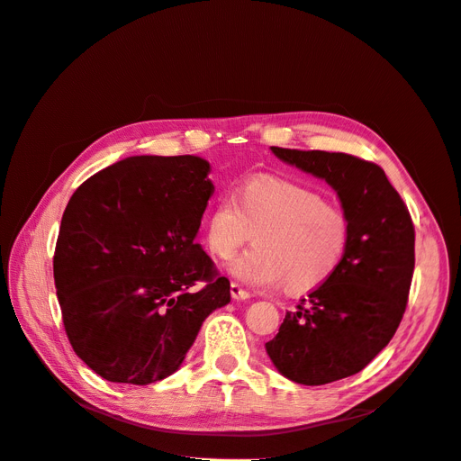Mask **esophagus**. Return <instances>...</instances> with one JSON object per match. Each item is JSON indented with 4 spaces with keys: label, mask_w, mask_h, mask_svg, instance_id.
<instances>
[{
    "label": "esophagus",
    "mask_w": 461,
    "mask_h": 461,
    "mask_svg": "<svg viewBox=\"0 0 461 461\" xmlns=\"http://www.w3.org/2000/svg\"><path fill=\"white\" fill-rule=\"evenodd\" d=\"M230 296L234 300H248L249 292L246 288H242L239 283H230Z\"/></svg>",
    "instance_id": "obj_1"
}]
</instances>
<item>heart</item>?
<instances>
[{
    "mask_svg": "<svg viewBox=\"0 0 461 461\" xmlns=\"http://www.w3.org/2000/svg\"><path fill=\"white\" fill-rule=\"evenodd\" d=\"M256 234V248L230 265L239 281L300 294L325 285L350 246V217L319 192L285 178L259 176L222 196L207 217L205 242L232 259Z\"/></svg>",
    "mask_w": 461,
    "mask_h": 461,
    "instance_id": "obj_1",
    "label": "heart"
}]
</instances>
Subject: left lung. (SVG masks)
<instances>
[{
    "label": "left lung",
    "instance_id": "1",
    "mask_svg": "<svg viewBox=\"0 0 461 461\" xmlns=\"http://www.w3.org/2000/svg\"><path fill=\"white\" fill-rule=\"evenodd\" d=\"M271 149L329 183L350 217L340 269L286 312L276 337L265 344L286 379L319 386L359 373L394 337L410 296L415 229L376 163L337 151Z\"/></svg>",
    "mask_w": 461,
    "mask_h": 461
}]
</instances>
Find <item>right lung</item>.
<instances>
[{"mask_svg":"<svg viewBox=\"0 0 461 461\" xmlns=\"http://www.w3.org/2000/svg\"><path fill=\"white\" fill-rule=\"evenodd\" d=\"M196 156H134L68 200L53 278L75 354L105 381L149 384L175 373L230 283L196 242L215 190Z\"/></svg>","mask_w":461,"mask_h":461,"instance_id":"1","label":"right lung"}]
</instances>
